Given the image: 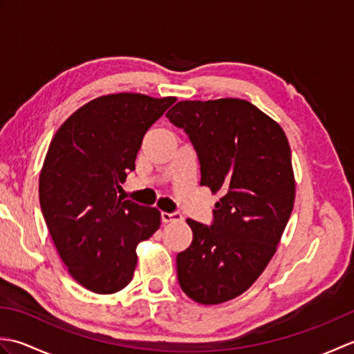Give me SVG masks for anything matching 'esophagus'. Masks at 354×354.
Listing matches in <instances>:
<instances>
[{"label":"esophagus","instance_id":"34e87169","mask_svg":"<svg viewBox=\"0 0 354 354\" xmlns=\"http://www.w3.org/2000/svg\"><path fill=\"white\" fill-rule=\"evenodd\" d=\"M161 221L164 223H169V222H179L183 221V216L179 213H161Z\"/></svg>","mask_w":354,"mask_h":354}]
</instances>
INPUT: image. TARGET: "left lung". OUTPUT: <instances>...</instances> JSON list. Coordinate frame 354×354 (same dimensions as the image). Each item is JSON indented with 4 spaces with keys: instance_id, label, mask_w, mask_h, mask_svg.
I'll return each mask as SVG.
<instances>
[{
    "instance_id": "left-lung-1",
    "label": "left lung",
    "mask_w": 354,
    "mask_h": 354,
    "mask_svg": "<svg viewBox=\"0 0 354 354\" xmlns=\"http://www.w3.org/2000/svg\"><path fill=\"white\" fill-rule=\"evenodd\" d=\"M165 117L189 135L201 185L222 194L209 227L187 219L193 242L176 255L178 281L196 303H225L257 280L288 225L295 201L289 141L240 99L184 100Z\"/></svg>"
}]
</instances>
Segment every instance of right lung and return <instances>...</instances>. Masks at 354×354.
Returning a JSON list of instances; mask_svg holds the SVG:
<instances>
[{
    "label": "right lung",
    "mask_w": 354,
    "mask_h": 354,
    "mask_svg": "<svg viewBox=\"0 0 354 354\" xmlns=\"http://www.w3.org/2000/svg\"><path fill=\"white\" fill-rule=\"evenodd\" d=\"M175 97L120 93L94 99L53 137L39 176L45 223L68 272L108 295L126 288L137 245L160 228L156 208L118 196L147 129Z\"/></svg>",
    "instance_id": "add662e5"
}]
</instances>
